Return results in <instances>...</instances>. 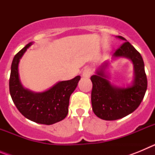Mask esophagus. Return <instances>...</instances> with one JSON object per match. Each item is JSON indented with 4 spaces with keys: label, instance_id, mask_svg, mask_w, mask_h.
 Listing matches in <instances>:
<instances>
[{
    "label": "esophagus",
    "instance_id": "34e87169",
    "mask_svg": "<svg viewBox=\"0 0 155 155\" xmlns=\"http://www.w3.org/2000/svg\"><path fill=\"white\" fill-rule=\"evenodd\" d=\"M91 74H92V70L91 68H85L82 73V76L84 78H89Z\"/></svg>",
    "mask_w": 155,
    "mask_h": 155
}]
</instances>
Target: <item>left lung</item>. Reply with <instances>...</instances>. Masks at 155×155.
Segmentation results:
<instances>
[{
    "label": "left lung",
    "mask_w": 155,
    "mask_h": 155,
    "mask_svg": "<svg viewBox=\"0 0 155 155\" xmlns=\"http://www.w3.org/2000/svg\"><path fill=\"white\" fill-rule=\"evenodd\" d=\"M125 41L116 50L113 58L127 57L132 61L134 68V78L131 86L120 87L113 86L108 80L105 70V62L91 77L92 82L91 105L94 113L105 120H116L128 116L136 110L141 103L147 87L144 64L140 53L123 36H117Z\"/></svg>",
    "instance_id": "obj_1"
}]
</instances>
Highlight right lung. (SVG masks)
<instances>
[{"mask_svg":"<svg viewBox=\"0 0 155 155\" xmlns=\"http://www.w3.org/2000/svg\"><path fill=\"white\" fill-rule=\"evenodd\" d=\"M32 42L15 56L11 68L9 90L14 103L25 118L40 124L51 125L65 118L68 113L71 94L76 88L81 77L63 81L42 92L25 88L19 80L18 64L25 52Z\"/></svg>","mask_w":155,"mask_h":155,"instance_id":"add662e5","label":"right lung"}]
</instances>
